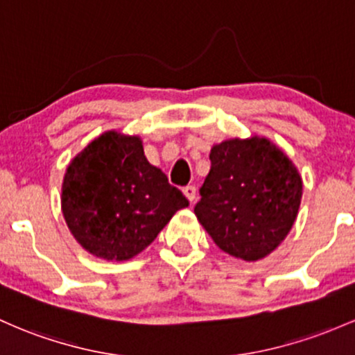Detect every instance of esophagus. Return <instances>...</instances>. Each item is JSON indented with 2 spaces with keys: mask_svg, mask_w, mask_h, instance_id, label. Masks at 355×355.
<instances>
[{
  "mask_svg": "<svg viewBox=\"0 0 355 355\" xmlns=\"http://www.w3.org/2000/svg\"><path fill=\"white\" fill-rule=\"evenodd\" d=\"M182 192H184V196L189 198V202H193L196 200V197H197V189L193 185H187V187H184V190H182Z\"/></svg>",
  "mask_w": 355,
  "mask_h": 355,
  "instance_id": "1",
  "label": "esophagus"
}]
</instances>
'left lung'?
<instances>
[{
  "label": "left lung",
  "mask_w": 355,
  "mask_h": 355,
  "mask_svg": "<svg viewBox=\"0 0 355 355\" xmlns=\"http://www.w3.org/2000/svg\"><path fill=\"white\" fill-rule=\"evenodd\" d=\"M210 171L193 212L227 254L258 261L279 246L297 219L302 178L264 138L229 139L210 150Z\"/></svg>",
  "instance_id": "left-lung-1"
}]
</instances>
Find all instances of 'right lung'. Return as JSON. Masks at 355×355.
Wrapping results in <instances>:
<instances>
[{"label": "right lung", "mask_w": 355, "mask_h": 355, "mask_svg": "<svg viewBox=\"0 0 355 355\" xmlns=\"http://www.w3.org/2000/svg\"><path fill=\"white\" fill-rule=\"evenodd\" d=\"M187 205L184 193L150 165L141 139L114 131L72 159L62 185V212L73 237L107 261L141 252Z\"/></svg>", "instance_id": "1"}]
</instances>
